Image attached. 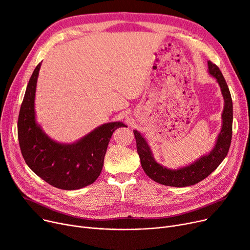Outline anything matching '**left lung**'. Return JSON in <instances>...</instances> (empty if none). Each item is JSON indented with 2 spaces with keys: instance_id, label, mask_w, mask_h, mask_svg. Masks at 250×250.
<instances>
[{
  "instance_id": "1",
  "label": "left lung",
  "mask_w": 250,
  "mask_h": 250,
  "mask_svg": "<svg viewBox=\"0 0 250 250\" xmlns=\"http://www.w3.org/2000/svg\"><path fill=\"white\" fill-rule=\"evenodd\" d=\"M208 73L216 78L220 85L222 95L224 97V110L222 113V128L218 136L216 145L208 155H205L192 164L180 169H168L154 159L152 151L138 130H134L137 143V151L140 156L142 167L145 173L154 181L163 186L185 188L193 186L208 177L225 159L228 154L232 139L233 103L228 85L220 69L211 61L208 62Z\"/></svg>"
}]
</instances>
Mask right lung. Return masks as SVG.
I'll return each instance as SVG.
<instances>
[{
	"instance_id": "obj_1",
	"label": "right lung",
	"mask_w": 250,
	"mask_h": 250,
	"mask_svg": "<svg viewBox=\"0 0 250 250\" xmlns=\"http://www.w3.org/2000/svg\"><path fill=\"white\" fill-rule=\"evenodd\" d=\"M42 63L34 69L18 117V140L23 158L32 171L50 186L73 190L93 183L101 173L108 143L121 122L104 124L74 144H61L35 122L34 98Z\"/></svg>"
}]
</instances>
